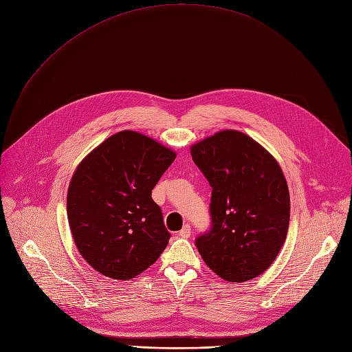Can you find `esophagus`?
I'll return each instance as SVG.
<instances>
[{
    "label": "esophagus",
    "mask_w": 352,
    "mask_h": 352,
    "mask_svg": "<svg viewBox=\"0 0 352 352\" xmlns=\"http://www.w3.org/2000/svg\"><path fill=\"white\" fill-rule=\"evenodd\" d=\"M191 234V226L190 224H186L184 227L181 228V230L178 232V236L182 237V239H188Z\"/></svg>",
    "instance_id": "1"
}]
</instances>
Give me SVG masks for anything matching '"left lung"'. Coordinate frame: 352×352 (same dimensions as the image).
Returning <instances> with one entry per match:
<instances>
[{
	"mask_svg": "<svg viewBox=\"0 0 352 352\" xmlns=\"http://www.w3.org/2000/svg\"><path fill=\"white\" fill-rule=\"evenodd\" d=\"M212 188L211 230L195 240L206 265L227 282L262 274L286 240L290 198L278 161L249 135L224 129L191 145Z\"/></svg>",
	"mask_w": 352,
	"mask_h": 352,
	"instance_id": "obj_1",
	"label": "left lung"
}]
</instances>
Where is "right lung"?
<instances>
[{"instance_id":"obj_1","label":"right lung","mask_w":352,"mask_h":352,"mask_svg":"<svg viewBox=\"0 0 352 352\" xmlns=\"http://www.w3.org/2000/svg\"><path fill=\"white\" fill-rule=\"evenodd\" d=\"M175 157L144 133L120 131L80 161L67 190V219L95 270L128 280L157 262L170 233L151 192Z\"/></svg>"}]
</instances>
